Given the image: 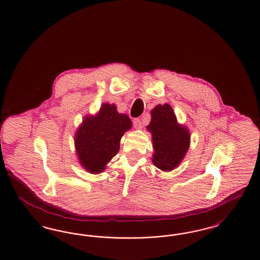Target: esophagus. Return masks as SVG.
<instances>
[{
    "label": "esophagus",
    "instance_id": "obj_1",
    "mask_svg": "<svg viewBox=\"0 0 260 260\" xmlns=\"http://www.w3.org/2000/svg\"><path fill=\"white\" fill-rule=\"evenodd\" d=\"M134 124H135V126L136 127H140L141 126V124H142V121H141V119H139V118H136L134 120Z\"/></svg>",
    "mask_w": 260,
    "mask_h": 260
}]
</instances>
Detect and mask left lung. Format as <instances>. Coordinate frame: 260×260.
<instances>
[{
	"label": "left lung",
	"mask_w": 260,
	"mask_h": 260,
	"mask_svg": "<svg viewBox=\"0 0 260 260\" xmlns=\"http://www.w3.org/2000/svg\"><path fill=\"white\" fill-rule=\"evenodd\" d=\"M147 131L152 135L154 165L165 172L176 168L188 151L190 134L184 125L177 123L171 105L159 104L151 111Z\"/></svg>",
	"instance_id": "8db88e82"
}]
</instances>
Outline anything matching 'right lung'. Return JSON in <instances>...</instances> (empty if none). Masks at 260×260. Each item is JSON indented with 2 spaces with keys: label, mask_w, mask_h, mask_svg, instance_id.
I'll list each match as a JSON object with an SVG mask.
<instances>
[{
  "label": "right lung",
  "mask_w": 260,
  "mask_h": 260,
  "mask_svg": "<svg viewBox=\"0 0 260 260\" xmlns=\"http://www.w3.org/2000/svg\"><path fill=\"white\" fill-rule=\"evenodd\" d=\"M131 128V119L118 113L114 104L104 103L96 115L86 117L75 136L82 167L88 173H102L119 152L122 136Z\"/></svg>",
  "instance_id": "1"
}]
</instances>
